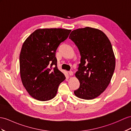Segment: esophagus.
Wrapping results in <instances>:
<instances>
[{"instance_id":"esophagus-1","label":"esophagus","mask_w":131,"mask_h":131,"mask_svg":"<svg viewBox=\"0 0 131 131\" xmlns=\"http://www.w3.org/2000/svg\"><path fill=\"white\" fill-rule=\"evenodd\" d=\"M68 73H69V75H73V72L72 71H69V72H68Z\"/></svg>"}]
</instances>
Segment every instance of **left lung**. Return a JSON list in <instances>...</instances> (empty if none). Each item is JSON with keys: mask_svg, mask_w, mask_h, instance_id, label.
Wrapping results in <instances>:
<instances>
[{"mask_svg": "<svg viewBox=\"0 0 131 131\" xmlns=\"http://www.w3.org/2000/svg\"><path fill=\"white\" fill-rule=\"evenodd\" d=\"M69 38L81 56L75 74L80 86L74 93L79 98L92 100L106 90L112 77L116 66L112 46L103 31L90 27L73 30Z\"/></svg>", "mask_w": 131, "mask_h": 131, "instance_id": "left-lung-1", "label": "left lung"}]
</instances>
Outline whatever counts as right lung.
I'll use <instances>...</instances> for the list:
<instances>
[{
    "label": "right lung",
    "instance_id": "add662e5",
    "mask_svg": "<svg viewBox=\"0 0 131 131\" xmlns=\"http://www.w3.org/2000/svg\"><path fill=\"white\" fill-rule=\"evenodd\" d=\"M71 30L39 29L25 40L19 56L22 83L30 96L40 101L52 100L66 77L57 67L56 52Z\"/></svg>",
    "mask_w": 131,
    "mask_h": 131
}]
</instances>
